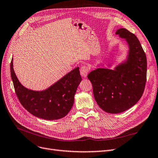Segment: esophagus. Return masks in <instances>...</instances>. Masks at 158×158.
<instances>
[{"mask_svg":"<svg viewBox=\"0 0 158 158\" xmlns=\"http://www.w3.org/2000/svg\"><path fill=\"white\" fill-rule=\"evenodd\" d=\"M89 71V68L87 66H83L80 68V74L82 77H86Z\"/></svg>","mask_w":158,"mask_h":158,"instance_id":"obj_1","label":"esophagus"}]
</instances>
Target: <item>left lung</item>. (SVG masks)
Wrapping results in <instances>:
<instances>
[{
    "label": "left lung",
    "mask_w": 158,
    "mask_h": 158,
    "mask_svg": "<svg viewBox=\"0 0 158 158\" xmlns=\"http://www.w3.org/2000/svg\"><path fill=\"white\" fill-rule=\"evenodd\" d=\"M129 47L127 59L114 70L99 68L88 75L95 101L109 113L127 111L139 101L146 82L147 60L136 36L125 28L116 31Z\"/></svg>",
    "instance_id": "left-lung-1"
}]
</instances>
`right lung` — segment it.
<instances>
[{
    "label": "right lung",
    "mask_w": 158,
    "mask_h": 158,
    "mask_svg": "<svg viewBox=\"0 0 158 158\" xmlns=\"http://www.w3.org/2000/svg\"><path fill=\"white\" fill-rule=\"evenodd\" d=\"M10 73L14 89L22 106L38 118L56 120L65 117L74 103L76 89L82 81L79 68L73 70L45 90L28 89L19 82L10 63Z\"/></svg>",
    "instance_id": "1"
}]
</instances>
